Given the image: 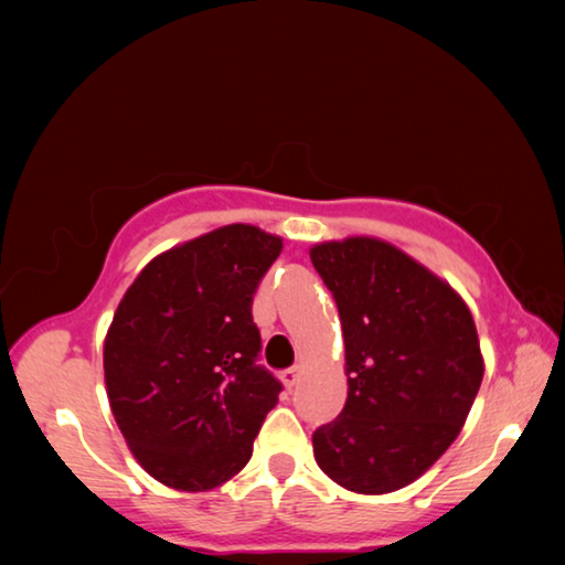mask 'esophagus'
Instances as JSON below:
<instances>
[{
	"mask_svg": "<svg viewBox=\"0 0 565 565\" xmlns=\"http://www.w3.org/2000/svg\"><path fill=\"white\" fill-rule=\"evenodd\" d=\"M299 379H301V369H299V366L281 371V381H284L286 388H294L296 384H299Z\"/></svg>",
	"mask_w": 565,
	"mask_h": 565,
	"instance_id": "34e87169",
	"label": "esophagus"
}]
</instances>
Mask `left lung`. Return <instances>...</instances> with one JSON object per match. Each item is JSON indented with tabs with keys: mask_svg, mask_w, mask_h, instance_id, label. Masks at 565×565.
Listing matches in <instances>:
<instances>
[{
	"mask_svg": "<svg viewBox=\"0 0 565 565\" xmlns=\"http://www.w3.org/2000/svg\"><path fill=\"white\" fill-rule=\"evenodd\" d=\"M309 256L339 306L349 396L313 434L323 473L381 495L424 476L456 441L483 379L466 301L414 256L376 236L321 242Z\"/></svg>",
	"mask_w": 565,
	"mask_h": 565,
	"instance_id": "8db88e82",
	"label": "left lung"
}]
</instances>
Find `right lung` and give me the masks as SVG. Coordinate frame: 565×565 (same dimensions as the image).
Returning a JSON list of instances; mask_svg holds the SVG:
<instances>
[{
  "label": "right lung",
  "mask_w": 565,
  "mask_h": 565,
  "mask_svg": "<svg viewBox=\"0 0 565 565\" xmlns=\"http://www.w3.org/2000/svg\"><path fill=\"white\" fill-rule=\"evenodd\" d=\"M284 238L218 226L157 254L104 337V384L131 456L159 483L199 493L252 458L281 384L256 366L252 299Z\"/></svg>",
  "instance_id": "add662e5"
}]
</instances>
